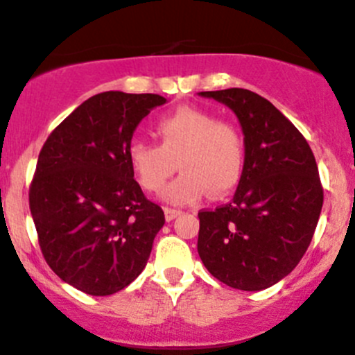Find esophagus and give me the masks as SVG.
Returning a JSON list of instances; mask_svg holds the SVG:
<instances>
[{"instance_id":"1","label":"esophagus","mask_w":355,"mask_h":355,"mask_svg":"<svg viewBox=\"0 0 355 355\" xmlns=\"http://www.w3.org/2000/svg\"><path fill=\"white\" fill-rule=\"evenodd\" d=\"M180 214V211L178 209H171V207H165V219L166 221H173L177 216Z\"/></svg>"}]
</instances>
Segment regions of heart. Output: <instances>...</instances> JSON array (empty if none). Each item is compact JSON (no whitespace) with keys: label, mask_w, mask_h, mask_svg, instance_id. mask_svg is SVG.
Instances as JSON below:
<instances>
[{"label":"heart","mask_w":355,"mask_h":355,"mask_svg":"<svg viewBox=\"0 0 355 355\" xmlns=\"http://www.w3.org/2000/svg\"><path fill=\"white\" fill-rule=\"evenodd\" d=\"M159 144L134 139L128 146L129 165L146 192H159L168 178L182 170L163 193L175 206L206 197H223L238 185L245 165L240 129L206 110L182 107L156 121Z\"/></svg>","instance_id":"b5f03b06"}]
</instances>
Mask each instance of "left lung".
<instances>
[{"label":"left lung","mask_w":355,"mask_h":355,"mask_svg":"<svg viewBox=\"0 0 355 355\" xmlns=\"http://www.w3.org/2000/svg\"><path fill=\"white\" fill-rule=\"evenodd\" d=\"M236 114L245 165L233 200L199 212L197 252L218 281L241 291L274 286L300 263L323 206L315 155L263 96L243 88L200 92Z\"/></svg>","instance_id":"obj_1"}]
</instances>
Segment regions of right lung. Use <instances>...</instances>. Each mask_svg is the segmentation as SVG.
Wrapping results in <instances>:
<instances>
[{"mask_svg":"<svg viewBox=\"0 0 355 355\" xmlns=\"http://www.w3.org/2000/svg\"><path fill=\"white\" fill-rule=\"evenodd\" d=\"M166 98L103 92L81 103L40 149L28 204L42 255L59 277L92 296L129 286L146 267L165 214L134 180L128 146Z\"/></svg>","mask_w":355,"mask_h":355,"instance_id":"1","label":"right lung"}]
</instances>
